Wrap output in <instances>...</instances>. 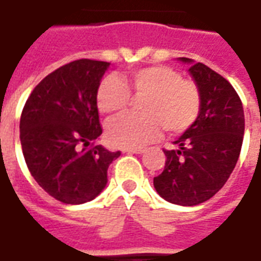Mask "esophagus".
<instances>
[{
  "mask_svg": "<svg viewBox=\"0 0 261 261\" xmlns=\"http://www.w3.org/2000/svg\"><path fill=\"white\" fill-rule=\"evenodd\" d=\"M125 153H142L144 152V149L142 148H127L124 149Z\"/></svg>",
  "mask_w": 261,
  "mask_h": 261,
  "instance_id": "1",
  "label": "esophagus"
}]
</instances>
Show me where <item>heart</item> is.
I'll return each instance as SVG.
<instances>
[{
	"label": "heart",
	"instance_id": "b5f03b06",
	"mask_svg": "<svg viewBox=\"0 0 261 261\" xmlns=\"http://www.w3.org/2000/svg\"><path fill=\"white\" fill-rule=\"evenodd\" d=\"M131 93L144 97L140 114H124L112 120L106 137L113 147L142 148L156 140L162 127L170 134L189 130L198 119L201 95L198 86L183 80L179 71L151 65L133 69L124 81L108 75L99 84L96 105L100 113L116 114L130 106Z\"/></svg>",
	"mask_w": 261,
	"mask_h": 261
}]
</instances>
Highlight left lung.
<instances>
[{
	"label": "left lung",
	"mask_w": 261,
	"mask_h": 261,
	"mask_svg": "<svg viewBox=\"0 0 261 261\" xmlns=\"http://www.w3.org/2000/svg\"><path fill=\"white\" fill-rule=\"evenodd\" d=\"M189 63V72L201 95V110L194 124L177 138L176 149H164V172L153 177L159 196L177 205H197L218 193L241 153L245 114L233 86L202 63Z\"/></svg>",
	"instance_id": "1"
}]
</instances>
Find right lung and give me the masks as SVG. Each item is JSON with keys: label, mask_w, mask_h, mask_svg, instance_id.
<instances>
[{"label": "right lung", "mask_w": 261, "mask_h": 261, "mask_svg": "<svg viewBox=\"0 0 261 261\" xmlns=\"http://www.w3.org/2000/svg\"><path fill=\"white\" fill-rule=\"evenodd\" d=\"M109 63L81 59L43 78L20 114V145L28 169L43 190L64 204L91 201L108 183L110 152L102 134L96 92Z\"/></svg>", "instance_id": "obj_1"}]
</instances>
